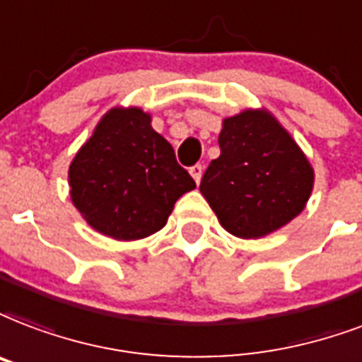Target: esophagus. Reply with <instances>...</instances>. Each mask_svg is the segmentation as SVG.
<instances>
[{
    "label": "esophagus",
    "mask_w": 362,
    "mask_h": 362,
    "mask_svg": "<svg viewBox=\"0 0 362 362\" xmlns=\"http://www.w3.org/2000/svg\"><path fill=\"white\" fill-rule=\"evenodd\" d=\"M189 175L193 176V180L199 184L201 176H203V165H201V163H197V165H193V167H189Z\"/></svg>",
    "instance_id": "1"
}]
</instances>
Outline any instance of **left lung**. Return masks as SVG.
Listing matches in <instances>:
<instances>
[{"mask_svg":"<svg viewBox=\"0 0 362 362\" xmlns=\"http://www.w3.org/2000/svg\"><path fill=\"white\" fill-rule=\"evenodd\" d=\"M218 144L220 157L211 161L199 189L230 233L264 237L303 211L313 169L275 117L260 110L228 117Z\"/></svg>","mask_w":362,"mask_h":362,"instance_id":"left-lung-1","label":"left lung"}]
</instances>
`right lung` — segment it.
I'll use <instances>...</instances> for the list:
<instances>
[{"label": "right lung", "mask_w": 362, "mask_h": 362, "mask_svg": "<svg viewBox=\"0 0 362 362\" xmlns=\"http://www.w3.org/2000/svg\"><path fill=\"white\" fill-rule=\"evenodd\" d=\"M138 107H114L70 165L71 201L96 231L132 241L167 224L195 182Z\"/></svg>", "instance_id": "1"}]
</instances>
